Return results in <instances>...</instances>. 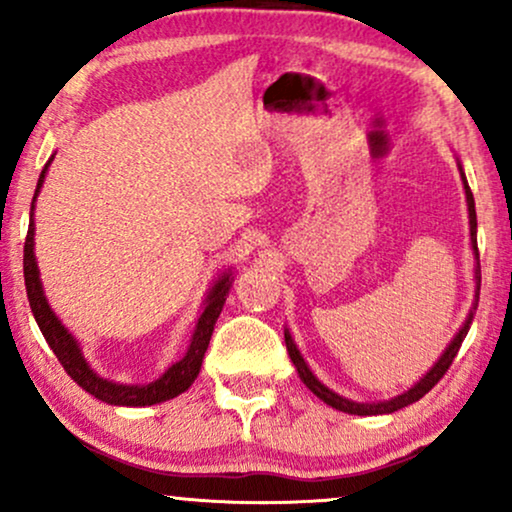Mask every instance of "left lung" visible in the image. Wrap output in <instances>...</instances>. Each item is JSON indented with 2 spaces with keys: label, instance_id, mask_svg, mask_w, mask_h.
Masks as SVG:
<instances>
[{
  "label": "left lung",
  "instance_id": "8db88e82",
  "mask_svg": "<svg viewBox=\"0 0 512 512\" xmlns=\"http://www.w3.org/2000/svg\"><path fill=\"white\" fill-rule=\"evenodd\" d=\"M458 170H460V180H463V189H465V201H468V218H470V244H472V254H475V304H472L468 318H465V323L460 330L456 332V337L451 339V344L446 346V351L441 353L439 361L432 365L430 370L425 372V375L420 377V382H415L413 387L403 391V394L394 396V399H387V401H351L346 399V396H339L337 391H332L330 387H325L323 382L318 380V377L313 375L311 368H308V363L304 361V356H301V351L296 349L292 334L289 330H285V344H287V351H289V358H292L296 372H299L301 382L306 384L308 389L313 391L315 396H318L320 401H325L327 406L342 410V413H349V415H387V413H394V410H401L410 406V403L420 401L422 396L430 391L434 384H437L441 377L446 375V370L451 368L453 358H456V353L460 349V344H463L465 334H468L470 325H472V318H475V311H477V301H479V285H482V270H479V251H477V213H475V199H472V192H470V185L468 180H465V173H463V166H460L458 161Z\"/></svg>",
  "mask_w": 512,
  "mask_h": 512
}]
</instances>
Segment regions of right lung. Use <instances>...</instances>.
I'll list each match as a JSON object with an SVG mask.
<instances>
[{"instance_id": "add662e5", "label": "right lung", "mask_w": 512, "mask_h": 512, "mask_svg": "<svg viewBox=\"0 0 512 512\" xmlns=\"http://www.w3.org/2000/svg\"><path fill=\"white\" fill-rule=\"evenodd\" d=\"M54 156L44 163L40 180H37V189L33 204H30V225H28V237H25V249H23V277H25V292H28L30 308H33V315L37 320V327L47 339L49 349L56 353L63 370L73 377L75 384H80L87 394H92L94 399L109 403V406H154V403L175 399L182 391L192 387V382L197 380L201 363H204V353L208 349V342H211L213 327H216V320L220 311H223L227 294H230L232 282H235V270L227 268L216 277L211 289L206 292L204 306L197 315V325H194L192 339H189V346L185 356L180 361H175L170 368L163 372L159 380L149 384H121L106 380V377L97 375L92 370V365L87 363L85 353L80 349V342L68 332V327L61 323L59 315L52 311L47 296H44V287L40 280V268H37L35 258V201L40 197V189L44 185V178H47V170L52 166Z\"/></svg>"}]
</instances>
